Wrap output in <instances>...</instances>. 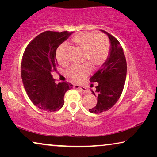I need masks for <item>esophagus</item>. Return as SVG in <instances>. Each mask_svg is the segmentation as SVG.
<instances>
[{"instance_id": "esophagus-1", "label": "esophagus", "mask_w": 157, "mask_h": 157, "mask_svg": "<svg viewBox=\"0 0 157 157\" xmlns=\"http://www.w3.org/2000/svg\"><path fill=\"white\" fill-rule=\"evenodd\" d=\"M74 88L77 89L81 90L82 91H83L84 93H86L87 92V89H86V87H84L83 86H80V85H75V86H74Z\"/></svg>"}]
</instances>
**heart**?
I'll return each instance as SVG.
<instances>
[{"mask_svg": "<svg viewBox=\"0 0 157 157\" xmlns=\"http://www.w3.org/2000/svg\"><path fill=\"white\" fill-rule=\"evenodd\" d=\"M71 42L77 48L83 52V60L86 61L94 68H98L107 59L110 50V42L104 34H96L94 33H81L74 36ZM64 45L58 48L56 53L57 62L61 65L68 63L63 55ZM91 71V66L84 63L73 66L68 71L69 78L76 82H81L88 76Z\"/></svg>", "mask_w": 157, "mask_h": 157, "instance_id": "obj_1", "label": "heart"}]
</instances>
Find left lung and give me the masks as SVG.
I'll list each match as a JSON object with an SVG mask.
<instances>
[{
	"label": "left lung",
	"instance_id": "1",
	"mask_svg": "<svg viewBox=\"0 0 157 157\" xmlns=\"http://www.w3.org/2000/svg\"><path fill=\"white\" fill-rule=\"evenodd\" d=\"M101 31L108 35L111 48L107 61L90 78L91 82H98L96 91H92L98 98L97 104L89 109L93 113L107 111L116 104L123 92L127 75L126 59L121 44L107 32Z\"/></svg>",
	"mask_w": 157,
	"mask_h": 157
}]
</instances>
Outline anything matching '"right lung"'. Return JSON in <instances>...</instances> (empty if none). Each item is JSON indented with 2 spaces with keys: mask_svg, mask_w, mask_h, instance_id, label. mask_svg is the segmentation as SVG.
Segmentation results:
<instances>
[{
  "mask_svg": "<svg viewBox=\"0 0 157 157\" xmlns=\"http://www.w3.org/2000/svg\"><path fill=\"white\" fill-rule=\"evenodd\" d=\"M73 32L46 31L28 45L21 62V78L29 98L40 109L54 112L64 104L65 93L72 89L67 82L57 84L51 75L57 71L56 50Z\"/></svg>",
  "mask_w": 157,
  "mask_h": 157,
  "instance_id": "add662e5",
  "label": "right lung"
}]
</instances>
